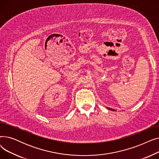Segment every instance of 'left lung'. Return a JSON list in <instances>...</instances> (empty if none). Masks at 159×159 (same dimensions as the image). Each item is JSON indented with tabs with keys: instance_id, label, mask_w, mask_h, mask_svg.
Returning <instances> with one entry per match:
<instances>
[{
	"instance_id": "left-lung-1",
	"label": "left lung",
	"mask_w": 159,
	"mask_h": 159,
	"mask_svg": "<svg viewBox=\"0 0 159 159\" xmlns=\"http://www.w3.org/2000/svg\"><path fill=\"white\" fill-rule=\"evenodd\" d=\"M108 108V109H109V110H112V111H115V110H113V109H111V108H110V107H107Z\"/></svg>"
}]
</instances>
